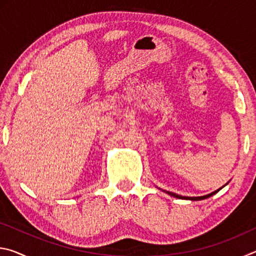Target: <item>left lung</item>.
<instances>
[{
    "instance_id": "8db88e82",
    "label": "left lung",
    "mask_w": 256,
    "mask_h": 256,
    "mask_svg": "<svg viewBox=\"0 0 256 256\" xmlns=\"http://www.w3.org/2000/svg\"><path fill=\"white\" fill-rule=\"evenodd\" d=\"M219 190H220V188H219V190H214V192H212V193H210V194H208V196H196V198L182 196H178V194H175V193H172V192H167V193L170 194V196H175V198H186V200H193V201H198V200H203V198H210V196H214V194L218 193Z\"/></svg>"
}]
</instances>
